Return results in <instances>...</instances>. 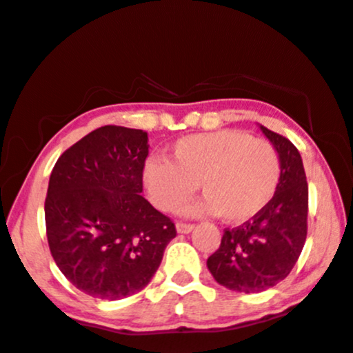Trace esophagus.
I'll return each instance as SVG.
<instances>
[{
	"label": "esophagus",
	"instance_id": "obj_1",
	"mask_svg": "<svg viewBox=\"0 0 353 353\" xmlns=\"http://www.w3.org/2000/svg\"><path fill=\"white\" fill-rule=\"evenodd\" d=\"M176 229H177V232H179V234H189V232H192L194 225L192 224H185V222H177Z\"/></svg>",
	"mask_w": 353,
	"mask_h": 353
}]
</instances>
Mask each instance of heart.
I'll return each instance as SVG.
<instances>
[{"mask_svg": "<svg viewBox=\"0 0 353 353\" xmlns=\"http://www.w3.org/2000/svg\"><path fill=\"white\" fill-rule=\"evenodd\" d=\"M281 174V157L269 141L241 129H219L177 139L171 145V161L148 157L141 179L161 210L179 209L201 182L205 197L188 212L212 214L239 224L269 205Z\"/></svg>", "mask_w": 353, "mask_h": 353, "instance_id": "b5f03b06", "label": "heart"}]
</instances>
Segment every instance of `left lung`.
I'll return each instance as SVG.
<instances>
[{"label":"left lung","instance_id":"obj_1","mask_svg":"<svg viewBox=\"0 0 353 353\" xmlns=\"http://www.w3.org/2000/svg\"><path fill=\"white\" fill-rule=\"evenodd\" d=\"M277 149L282 174L269 205L236 229H225L219 249L208 259L212 277L229 290L264 292L294 269L307 237L309 185L302 157L287 137L259 124Z\"/></svg>","mask_w":353,"mask_h":353}]
</instances>
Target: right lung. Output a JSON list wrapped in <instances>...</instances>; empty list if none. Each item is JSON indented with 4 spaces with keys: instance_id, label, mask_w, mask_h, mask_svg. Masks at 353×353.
<instances>
[{
    "instance_id": "add662e5",
    "label": "right lung",
    "mask_w": 353,
    "mask_h": 353,
    "mask_svg": "<svg viewBox=\"0 0 353 353\" xmlns=\"http://www.w3.org/2000/svg\"><path fill=\"white\" fill-rule=\"evenodd\" d=\"M148 132L103 125L61 154L44 202L56 265L81 292L119 301L143 290L176 237L144 199Z\"/></svg>"
}]
</instances>
